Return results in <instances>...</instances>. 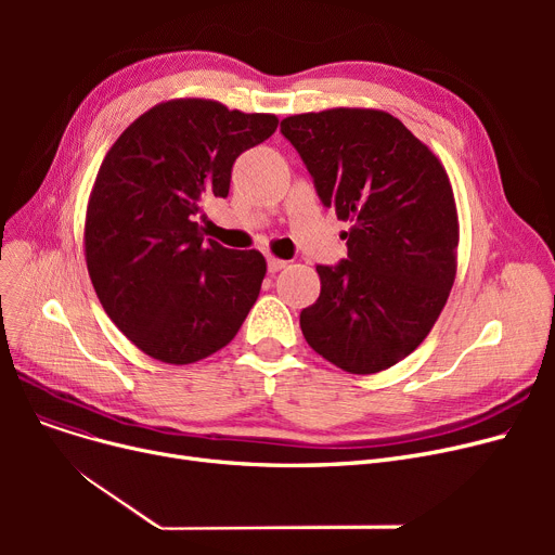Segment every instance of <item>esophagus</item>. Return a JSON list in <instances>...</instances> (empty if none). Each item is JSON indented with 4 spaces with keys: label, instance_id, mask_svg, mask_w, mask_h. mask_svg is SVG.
<instances>
[{
    "label": "esophagus",
    "instance_id": "esophagus-1",
    "mask_svg": "<svg viewBox=\"0 0 555 555\" xmlns=\"http://www.w3.org/2000/svg\"><path fill=\"white\" fill-rule=\"evenodd\" d=\"M287 268V260H281L276 256H268V270L274 274V272H281Z\"/></svg>",
    "mask_w": 555,
    "mask_h": 555
}]
</instances>
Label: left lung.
Masks as SVG:
<instances>
[{
	"instance_id": "obj_1",
	"label": "left lung",
	"mask_w": 555,
	"mask_h": 555,
	"mask_svg": "<svg viewBox=\"0 0 555 555\" xmlns=\"http://www.w3.org/2000/svg\"><path fill=\"white\" fill-rule=\"evenodd\" d=\"M337 220L348 258L317 266L322 293L301 310L306 341L369 375L421 346L456 276L459 216L448 170L396 116L333 107L281 121Z\"/></svg>"
}]
</instances>
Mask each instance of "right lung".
<instances>
[{
  "label": "right lung",
  "instance_id": "obj_1",
  "mask_svg": "<svg viewBox=\"0 0 555 555\" xmlns=\"http://www.w3.org/2000/svg\"><path fill=\"white\" fill-rule=\"evenodd\" d=\"M276 126L274 114L172 99L107 151L87 199L85 262L103 310L145 356L193 364L241 331L268 262L204 241L195 216L227 197L233 162Z\"/></svg>",
  "mask_w": 555,
  "mask_h": 555
}]
</instances>
